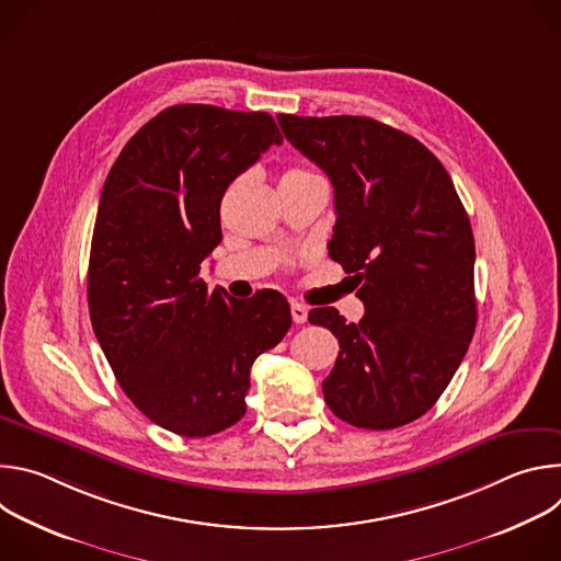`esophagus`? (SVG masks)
I'll use <instances>...</instances> for the list:
<instances>
[{
	"instance_id": "obj_1",
	"label": "esophagus",
	"mask_w": 561,
	"mask_h": 561,
	"mask_svg": "<svg viewBox=\"0 0 561 561\" xmlns=\"http://www.w3.org/2000/svg\"><path fill=\"white\" fill-rule=\"evenodd\" d=\"M290 314H293V322H295V324H304L306 319H308V308L301 306V304H297V301H293V304H290Z\"/></svg>"
}]
</instances>
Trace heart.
Listing matches in <instances>:
<instances>
[{
  "instance_id": "obj_1",
  "label": "heart",
  "mask_w": 561,
  "mask_h": 561,
  "mask_svg": "<svg viewBox=\"0 0 561 561\" xmlns=\"http://www.w3.org/2000/svg\"><path fill=\"white\" fill-rule=\"evenodd\" d=\"M304 173H308V171H301V169H290L288 173H284V175H304Z\"/></svg>"
}]
</instances>
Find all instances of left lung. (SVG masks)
Returning a JSON list of instances; mask_svg holds the SVG:
<instances>
[{"mask_svg": "<svg viewBox=\"0 0 561 561\" xmlns=\"http://www.w3.org/2000/svg\"><path fill=\"white\" fill-rule=\"evenodd\" d=\"M286 139L335 191L329 255L364 301L359 324L337 308L308 322L340 340L322 381L329 409L357 428L404 426L439 399L477 324L474 239L439 159L370 117L277 115Z\"/></svg>", "mask_w": 561, "mask_h": 561, "instance_id": "left-lung-1", "label": "left lung"}]
</instances>
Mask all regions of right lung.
Listing matches in <instances>:
<instances>
[{
  "label": "right lung",
  "instance_id": "right-lung-1",
  "mask_svg": "<svg viewBox=\"0 0 561 561\" xmlns=\"http://www.w3.org/2000/svg\"><path fill=\"white\" fill-rule=\"evenodd\" d=\"M282 133L268 113L180 104L122 148L98 208L89 310L130 402L157 426L208 437L247 413L251 366L290 329L277 290L249 301L208 290L219 204Z\"/></svg>",
  "mask_w": 561,
  "mask_h": 561
}]
</instances>
